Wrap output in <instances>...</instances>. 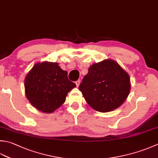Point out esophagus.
I'll use <instances>...</instances> for the list:
<instances>
[{
	"instance_id": "esophagus-1",
	"label": "esophagus",
	"mask_w": 158,
	"mask_h": 158,
	"mask_svg": "<svg viewBox=\"0 0 158 158\" xmlns=\"http://www.w3.org/2000/svg\"><path fill=\"white\" fill-rule=\"evenodd\" d=\"M75 83H76V85H77V87H78V86H79V84H80V80H79V79L77 80V81L75 82Z\"/></svg>"
}]
</instances>
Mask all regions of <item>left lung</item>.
Masks as SVG:
<instances>
[{
	"label": "left lung",
	"instance_id": "8db88e82",
	"mask_svg": "<svg viewBox=\"0 0 158 158\" xmlns=\"http://www.w3.org/2000/svg\"><path fill=\"white\" fill-rule=\"evenodd\" d=\"M130 88L128 74L110 60L90 66L79 86L89 106L100 112H110L121 106Z\"/></svg>",
	"mask_w": 158,
	"mask_h": 158
}]
</instances>
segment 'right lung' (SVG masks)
Segmentation results:
<instances>
[{"instance_id":"1","label":"right lung","mask_w":158,"mask_h":158,"mask_svg":"<svg viewBox=\"0 0 158 158\" xmlns=\"http://www.w3.org/2000/svg\"><path fill=\"white\" fill-rule=\"evenodd\" d=\"M75 86L57 63L35 64L24 80L27 98L36 109L44 113H51L60 107L68 92Z\"/></svg>"}]
</instances>
